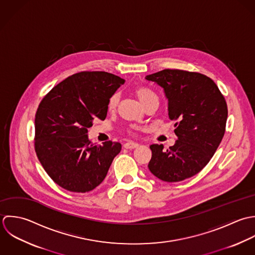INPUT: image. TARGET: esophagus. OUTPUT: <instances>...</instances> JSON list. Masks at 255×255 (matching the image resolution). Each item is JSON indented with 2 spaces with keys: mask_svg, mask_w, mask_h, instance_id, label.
Here are the masks:
<instances>
[{
  "mask_svg": "<svg viewBox=\"0 0 255 255\" xmlns=\"http://www.w3.org/2000/svg\"><path fill=\"white\" fill-rule=\"evenodd\" d=\"M139 146L138 143H135V142H127L124 144V148L125 149H135Z\"/></svg>",
  "mask_w": 255,
  "mask_h": 255,
  "instance_id": "1",
  "label": "esophagus"
}]
</instances>
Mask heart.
Masks as SVG:
<instances>
[{
	"label": "heart",
	"mask_w": 255,
	"mask_h": 255,
	"mask_svg": "<svg viewBox=\"0 0 255 255\" xmlns=\"http://www.w3.org/2000/svg\"><path fill=\"white\" fill-rule=\"evenodd\" d=\"M136 97L139 99V101L142 102L143 105H145L148 102H150L151 100H153L154 98H157L156 95L152 92L151 90L147 89V88H143V87H140V88H137L135 91H134ZM117 103H118V96L117 95H112L109 99H108V102H107V109L109 111H112L116 108L117 106Z\"/></svg>",
	"instance_id": "1"
}]
</instances>
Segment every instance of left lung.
Returning a JSON list of instances; mask_svg holds the SVG:
<instances>
[{"label":"left lung","instance_id":"8db88e82","mask_svg":"<svg viewBox=\"0 0 255 255\" xmlns=\"http://www.w3.org/2000/svg\"><path fill=\"white\" fill-rule=\"evenodd\" d=\"M146 80L163 89L177 136L168 150L150 146L148 167L162 181H182L201 171L217 151L226 130L227 102L214 81L200 73L165 69Z\"/></svg>","mask_w":255,"mask_h":255}]
</instances>
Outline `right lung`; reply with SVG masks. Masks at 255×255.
<instances>
[{
    "label": "right lung",
    "mask_w": 255,
    "mask_h": 255,
    "mask_svg": "<svg viewBox=\"0 0 255 255\" xmlns=\"http://www.w3.org/2000/svg\"><path fill=\"white\" fill-rule=\"evenodd\" d=\"M124 80L107 72H80L55 86L35 114L34 148L52 180L62 188L85 193L105 178L121 144H92L88 129L104 120L108 99Z\"/></svg>",
    "instance_id": "1"
}]
</instances>
